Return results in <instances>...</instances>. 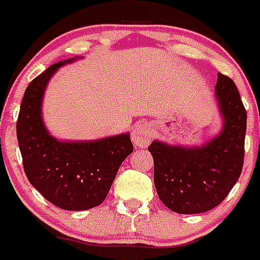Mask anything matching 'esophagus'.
<instances>
[{
    "label": "esophagus",
    "instance_id": "34e87169",
    "mask_svg": "<svg viewBox=\"0 0 260 260\" xmlns=\"http://www.w3.org/2000/svg\"><path fill=\"white\" fill-rule=\"evenodd\" d=\"M153 137V128L151 127V125L146 121H141V122H137L133 127L132 133V141L133 143L137 147H147L150 144V142L152 141Z\"/></svg>",
    "mask_w": 260,
    "mask_h": 260
}]
</instances>
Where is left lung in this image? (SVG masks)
I'll list each match as a JSON object with an SVG mask.
<instances>
[{"label":"left lung","mask_w":260,"mask_h":260,"mask_svg":"<svg viewBox=\"0 0 260 260\" xmlns=\"http://www.w3.org/2000/svg\"><path fill=\"white\" fill-rule=\"evenodd\" d=\"M216 99L224 123L219 135L199 147L169 146L153 141V181L158 198L183 215L215 208L240 178L245 155L246 109L229 77L217 74Z\"/></svg>","instance_id":"1"}]
</instances>
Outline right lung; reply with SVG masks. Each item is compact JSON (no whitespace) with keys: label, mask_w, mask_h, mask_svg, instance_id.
<instances>
[{"label":"right lung","mask_w":260,"mask_h":260,"mask_svg":"<svg viewBox=\"0 0 260 260\" xmlns=\"http://www.w3.org/2000/svg\"><path fill=\"white\" fill-rule=\"evenodd\" d=\"M75 59L57 62L28 84L17 138L29 183L57 207L83 211L104 202L118 168L134 147L128 133L89 142L58 141L48 133L41 117L44 91L53 74Z\"/></svg>","instance_id":"1"}]
</instances>
